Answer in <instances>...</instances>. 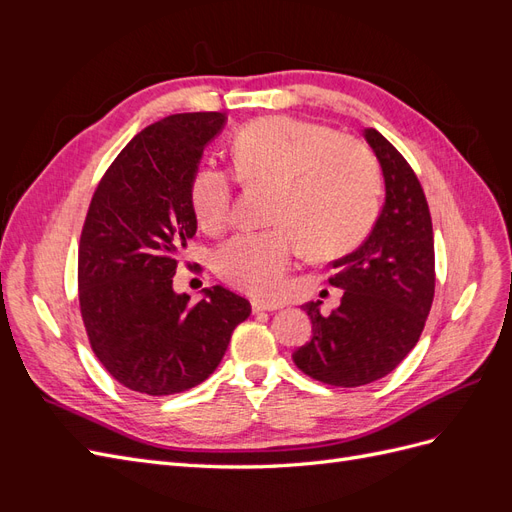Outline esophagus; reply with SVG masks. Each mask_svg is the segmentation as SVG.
<instances>
[{
  "label": "esophagus",
  "instance_id": "34e87169",
  "mask_svg": "<svg viewBox=\"0 0 512 512\" xmlns=\"http://www.w3.org/2000/svg\"><path fill=\"white\" fill-rule=\"evenodd\" d=\"M252 309H254V314H260V312H275V309H280V305H275V303H262V301H252Z\"/></svg>",
  "mask_w": 512,
  "mask_h": 512
}]
</instances>
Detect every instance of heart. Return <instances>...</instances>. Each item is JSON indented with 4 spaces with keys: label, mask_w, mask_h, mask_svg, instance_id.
<instances>
[{
    "label": "heart",
    "mask_w": 512,
    "mask_h": 512,
    "mask_svg": "<svg viewBox=\"0 0 512 512\" xmlns=\"http://www.w3.org/2000/svg\"><path fill=\"white\" fill-rule=\"evenodd\" d=\"M232 166L243 185L271 188L265 232H243L215 254L222 280L258 299L280 297L305 245L316 256L348 250L363 239L378 209V166L348 134L288 115L262 117L232 138ZM235 183L213 164L190 181V205L207 232L230 220Z\"/></svg>",
    "instance_id": "b5f03b06"
}]
</instances>
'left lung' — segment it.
<instances>
[{"label": "left lung", "instance_id": "8db88e82", "mask_svg": "<svg viewBox=\"0 0 512 512\" xmlns=\"http://www.w3.org/2000/svg\"><path fill=\"white\" fill-rule=\"evenodd\" d=\"M369 147L382 166L386 198L369 237L331 262L329 284L344 290L331 316L320 301L303 305L312 342L292 354L303 374L331 386H363L406 359L423 333L436 292L431 215L421 181L406 158L369 128Z\"/></svg>", "mask_w": 512, "mask_h": 512}]
</instances>
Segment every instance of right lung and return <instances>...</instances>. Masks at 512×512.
I'll return each instance as SVG.
<instances>
[{"label":"right lung","instance_id":"1","mask_svg":"<svg viewBox=\"0 0 512 512\" xmlns=\"http://www.w3.org/2000/svg\"><path fill=\"white\" fill-rule=\"evenodd\" d=\"M224 113L151 123L121 149L89 203L79 243V303L89 344L119 384L151 397L205 382L252 305L222 286L190 305L173 290L196 235L190 181Z\"/></svg>","mask_w":512,"mask_h":512}]
</instances>
